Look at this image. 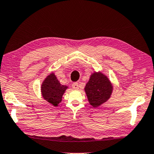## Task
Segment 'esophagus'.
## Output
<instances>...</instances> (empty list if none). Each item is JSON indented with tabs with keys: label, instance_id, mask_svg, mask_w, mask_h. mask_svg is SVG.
<instances>
[{
	"label": "esophagus",
	"instance_id": "34e87169",
	"mask_svg": "<svg viewBox=\"0 0 154 154\" xmlns=\"http://www.w3.org/2000/svg\"><path fill=\"white\" fill-rule=\"evenodd\" d=\"M72 87L73 89H79V84L77 82H74L72 85Z\"/></svg>",
	"mask_w": 154,
	"mask_h": 154
}]
</instances>
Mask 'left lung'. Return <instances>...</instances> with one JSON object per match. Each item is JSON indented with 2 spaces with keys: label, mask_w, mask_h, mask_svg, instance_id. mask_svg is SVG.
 Returning a JSON list of instances; mask_svg holds the SVG:
<instances>
[{
  "label": "left lung",
  "mask_w": 154,
  "mask_h": 154,
  "mask_svg": "<svg viewBox=\"0 0 154 154\" xmlns=\"http://www.w3.org/2000/svg\"><path fill=\"white\" fill-rule=\"evenodd\" d=\"M85 90L89 103L98 107L110 98L112 87L107 77L101 72H95L91 76Z\"/></svg>",
  "instance_id": "8db88e82"
}]
</instances>
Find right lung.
Segmentation results:
<instances>
[{"mask_svg":"<svg viewBox=\"0 0 154 154\" xmlns=\"http://www.w3.org/2000/svg\"><path fill=\"white\" fill-rule=\"evenodd\" d=\"M66 86L60 85L53 73L46 77L42 85V96L45 100L57 106L62 100V96L67 89Z\"/></svg>","mask_w":154,"mask_h":154,"instance_id":"add662e5","label":"right lung"}]
</instances>
